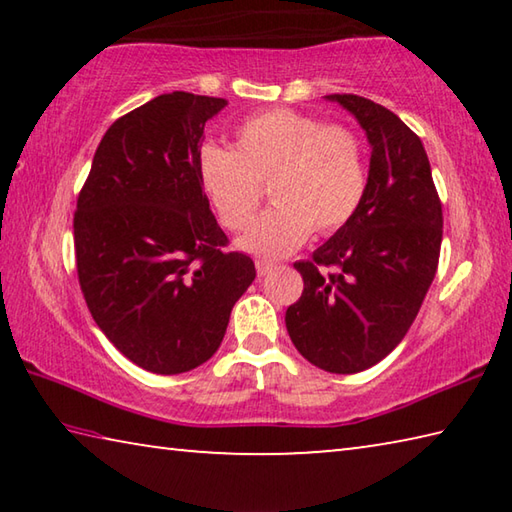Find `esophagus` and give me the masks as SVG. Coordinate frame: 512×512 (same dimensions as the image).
<instances>
[{"label":"esophagus","mask_w":512,"mask_h":512,"mask_svg":"<svg viewBox=\"0 0 512 512\" xmlns=\"http://www.w3.org/2000/svg\"><path fill=\"white\" fill-rule=\"evenodd\" d=\"M255 266H257V275H259V277L268 275V273H271L273 268H275V264H273V262H266V259H257Z\"/></svg>","instance_id":"obj_1"}]
</instances>
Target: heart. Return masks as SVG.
I'll return each mask as SVG.
<instances>
[{
	"label": "heart",
	"instance_id": "b5f03b06",
	"mask_svg": "<svg viewBox=\"0 0 512 512\" xmlns=\"http://www.w3.org/2000/svg\"><path fill=\"white\" fill-rule=\"evenodd\" d=\"M198 183L230 232L253 221L268 185L275 205L250 225L239 246L284 257L305 244L311 230L332 235L352 221L368 189L366 146L350 126L273 108L241 121L232 149L203 144Z\"/></svg>",
	"mask_w": 512,
	"mask_h": 512
}]
</instances>
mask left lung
<instances>
[{
	"label": "left lung",
	"instance_id": "left-lung-1",
	"mask_svg": "<svg viewBox=\"0 0 512 512\" xmlns=\"http://www.w3.org/2000/svg\"><path fill=\"white\" fill-rule=\"evenodd\" d=\"M327 99L368 135V189L352 221L293 264L305 289L287 309V329L316 368L352 375L388 357L418 316L438 271L443 203L420 137L395 112L359 94Z\"/></svg>",
	"mask_w": 512,
	"mask_h": 512
}]
</instances>
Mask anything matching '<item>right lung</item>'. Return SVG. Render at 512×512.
<instances>
[{"instance_id":"obj_1","label":"right lung","mask_w":512,"mask_h":512,"mask_svg":"<svg viewBox=\"0 0 512 512\" xmlns=\"http://www.w3.org/2000/svg\"><path fill=\"white\" fill-rule=\"evenodd\" d=\"M225 99L160 94L112 124L74 212L76 273L94 323L137 366L180 375L219 350L255 280L198 183L205 121Z\"/></svg>"}]
</instances>
